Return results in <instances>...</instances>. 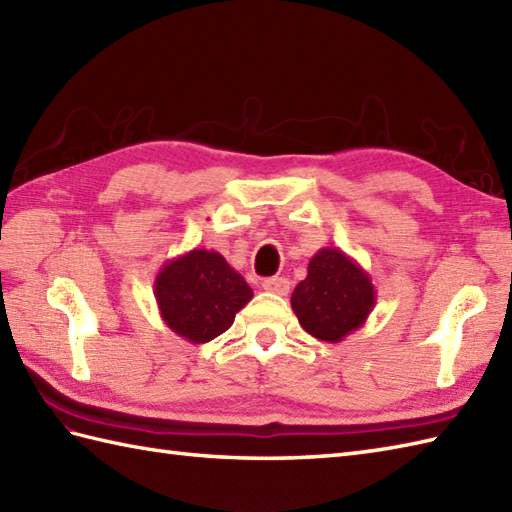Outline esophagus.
I'll return each instance as SVG.
<instances>
[{"instance_id": "esophagus-1", "label": "esophagus", "mask_w": 512, "mask_h": 512, "mask_svg": "<svg viewBox=\"0 0 512 512\" xmlns=\"http://www.w3.org/2000/svg\"><path fill=\"white\" fill-rule=\"evenodd\" d=\"M262 288L268 292H275V295H286L290 290V281L286 277H268L262 281Z\"/></svg>"}]
</instances>
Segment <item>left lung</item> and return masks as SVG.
I'll return each instance as SVG.
<instances>
[{
    "instance_id": "left-lung-1",
    "label": "left lung",
    "mask_w": 512,
    "mask_h": 512,
    "mask_svg": "<svg viewBox=\"0 0 512 512\" xmlns=\"http://www.w3.org/2000/svg\"><path fill=\"white\" fill-rule=\"evenodd\" d=\"M301 328L314 339L339 343L365 325L376 288L365 270L341 248H321L310 259L308 277L290 297Z\"/></svg>"
}]
</instances>
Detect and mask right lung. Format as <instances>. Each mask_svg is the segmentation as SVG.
<instances>
[{
  "label": "right lung",
  "instance_id": "right-lung-1",
  "mask_svg": "<svg viewBox=\"0 0 512 512\" xmlns=\"http://www.w3.org/2000/svg\"><path fill=\"white\" fill-rule=\"evenodd\" d=\"M154 297L171 332L189 343H209L231 328L253 290L220 253L193 248L160 268Z\"/></svg>",
  "mask_w": 512,
  "mask_h": 512
}]
</instances>
